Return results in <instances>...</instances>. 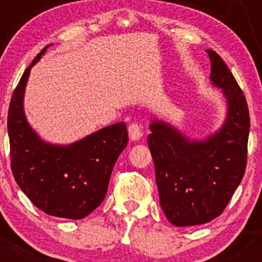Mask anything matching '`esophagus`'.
Here are the masks:
<instances>
[{
  "instance_id": "obj_1",
  "label": "esophagus",
  "mask_w": 262,
  "mask_h": 262,
  "mask_svg": "<svg viewBox=\"0 0 262 262\" xmlns=\"http://www.w3.org/2000/svg\"><path fill=\"white\" fill-rule=\"evenodd\" d=\"M128 134H129V139H130L132 141L140 140L141 135H143V133H141V128L138 124H135V123L129 125Z\"/></svg>"
}]
</instances>
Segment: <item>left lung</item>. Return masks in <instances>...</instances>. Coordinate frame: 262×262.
Wrapping results in <instances>:
<instances>
[{"mask_svg": "<svg viewBox=\"0 0 262 262\" xmlns=\"http://www.w3.org/2000/svg\"><path fill=\"white\" fill-rule=\"evenodd\" d=\"M207 53L210 85L221 89L225 101L221 127L198 139L164 119H152L149 125L161 208L175 227L204 224L221 215L246 167L248 103L223 59L212 49Z\"/></svg>", "mask_w": 262, "mask_h": 262, "instance_id": "obj_1", "label": "left lung"}]
</instances>
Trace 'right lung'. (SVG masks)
I'll use <instances>...</instances> for the list:
<instances>
[{"mask_svg": "<svg viewBox=\"0 0 262 262\" xmlns=\"http://www.w3.org/2000/svg\"><path fill=\"white\" fill-rule=\"evenodd\" d=\"M20 77L7 118L12 173L31 202L53 217L82 219L102 203L117 159L128 144L124 122L116 123L71 144L41 139L25 112V93L32 68Z\"/></svg>", "mask_w": 262, "mask_h": 262, "instance_id": "add662e5", "label": "right lung"}]
</instances>
